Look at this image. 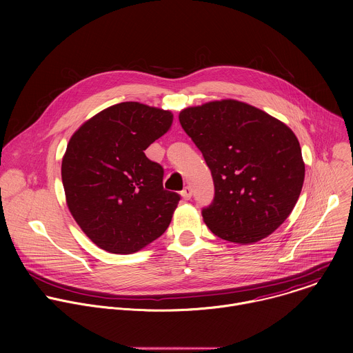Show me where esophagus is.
Listing matches in <instances>:
<instances>
[{"mask_svg": "<svg viewBox=\"0 0 353 353\" xmlns=\"http://www.w3.org/2000/svg\"><path fill=\"white\" fill-rule=\"evenodd\" d=\"M191 195H192V190H191V187H184L183 188V191H181V196L184 198V199H190L191 198Z\"/></svg>", "mask_w": 353, "mask_h": 353, "instance_id": "obj_1", "label": "esophagus"}]
</instances>
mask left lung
<instances>
[{
	"mask_svg": "<svg viewBox=\"0 0 353 353\" xmlns=\"http://www.w3.org/2000/svg\"><path fill=\"white\" fill-rule=\"evenodd\" d=\"M179 120L214 179V201L203 210L210 230L239 244L275 232L294 208L305 181L293 131L233 99L187 108Z\"/></svg>",
	"mask_w": 353,
	"mask_h": 353,
	"instance_id": "left-lung-1",
	"label": "left lung"
}]
</instances>
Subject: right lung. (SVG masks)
<instances>
[{
  "instance_id": "add662e5",
  "label": "right lung",
  "mask_w": 353,
  "mask_h": 353,
  "mask_svg": "<svg viewBox=\"0 0 353 353\" xmlns=\"http://www.w3.org/2000/svg\"><path fill=\"white\" fill-rule=\"evenodd\" d=\"M173 114L138 102L97 113L71 137L61 165L67 205L83 233L113 254H132L169 228L180 195L145 149Z\"/></svg>"
}]
</instances>
